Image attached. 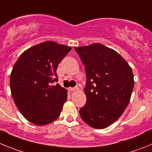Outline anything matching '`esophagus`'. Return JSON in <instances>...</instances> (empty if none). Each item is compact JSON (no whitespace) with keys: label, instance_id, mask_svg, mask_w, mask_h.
I'll return each instance as SVG.
<instances>
[{"label":"esophagus","instance_id":"esophagus-1","mask_svg":"<svg viewBox=\"0 0 152 152\" xmlns=\"http://www.w3.org/2000/svg\"><path fill=\"white\" fill-rule=\"evenodd\" d=\"M79 89V88H78L77 86H76V87H74V88H69V90L70 91H77V90Z\"/></svg>","mask_w":152,"mask_h":152}]
</instances>
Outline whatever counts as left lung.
Instances as JSON below:
<instances>
[{"label":"left lung","instance_id":"obj_1","mask_svg":"<svg viewBox=\"0 0 152 152\" xmlns=\"http://www.w3.org/2000/svg\"><path fill=\"white\" fill-rule=\"evenodd\" d=\"M85 65L86 103L79 110L85 123L95 129H104L122 115L130 101L133 73L117 51L102 44L75 47Z\"/></svg>","mask_w":152,"mask_h":152}]
</instances>
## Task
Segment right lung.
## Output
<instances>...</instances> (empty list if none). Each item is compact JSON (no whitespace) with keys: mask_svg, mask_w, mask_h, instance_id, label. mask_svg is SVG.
Wrapping results in <instances>:
<instances>
[{"mask_svg":"<svg viewBox=\"0 0 152 152\" xmlns=\"http://www.w3.org/2000/svg\"><path fill=\"white\" fill-rule=\"evenodd\" d=\"M71 50L69 46L45 42L25 50L15 63L10 78L13 101L27 120L47 125L59 117L67 91L58 83V64Z\"/></svg>","mask_w":152,"mask_h":152,"instance_id":"1","label":"right lung"}]
</instances>
